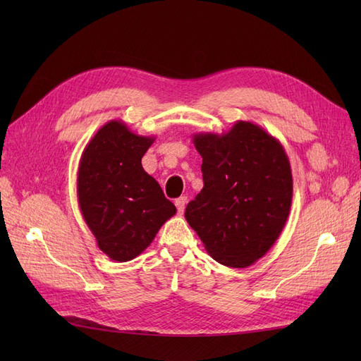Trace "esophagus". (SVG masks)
<instances>
[{"mask_svg": "<svg viewBox=\"0 0 361 361\" xmlns=\"http://www.w3.org/2000/svg\"><path fill=\"white\" fill-rule=\"evenodd\" d=\"M187 200H188V199L185 197V195H182V197H179V199L174 200V204H176L179 214H182V212L185 211V206H187Z\"/></svg>", "mask_w": 361, "mask_h": 361, "instance_id": "esophagus-1", "label": "esophagus"}]
</instances>
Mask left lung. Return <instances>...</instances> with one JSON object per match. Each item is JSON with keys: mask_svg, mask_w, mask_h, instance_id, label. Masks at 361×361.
<instances>
[{"mask_svg": "<svg viewBox=\"0 0 361 361\" xmlns=\"http://www.w3.org/2000/svg\"><path fill=\"white\" fill-rule=\"evenodd\" d=\"M192 143L203 158V188L185 218L218 264L253 265L274 245L289 216L293 183L285 147L244 120L224 134H194Z\"/></svg>", "mask_w": 361, "mask_h": 361, "instance_id": "left-lung-1", "label": "left lung"}]
</instances>
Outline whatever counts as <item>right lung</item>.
<instances>
[{
  "label": "right lung",
  "instance_id": "obj_1",
  "mask_svg": "<svg viewBox=\"0 0 361 361\" xmlns=\"http://www.w3.org/2000/svg\"><path fill=\"white\" fill-rule=\"evenodd\" d=\"M155 137L138 135L122 120H110L84 147L76 194L97 247L116 262L137 257L161 226L176 214L159 183L141 166Z\"/></svg>",
  "mask_w": 361,
  "mask_h": 361
}]
</instances>
